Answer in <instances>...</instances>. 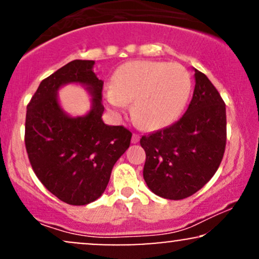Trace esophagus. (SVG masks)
<instances>
[{
    "mask_svg": "<svg viewBox=\"0 0 259 259\" xmlns=\"http://www.w3.org/2000/svg\"><path fill=\"white\" fill-rule=\"evenodd\" d=\"M139 141H140V135H139V134H133V138H132L133 144H138Z\"/></svg>",
    "mask_w": 259,
    "mask_h": 259,
    "instance_id": "34e87169",
    "label": "esophagus"
}]
</instances>
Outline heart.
Instances as JSON below:
<instances>
[{
	"instance_id": "obj_1",
	"label": "heart",
	"mask_w": 259,
	"mask_h": 259,
	"mask_svg": "<svg viewBox=\"0 0 259 259\" xmlns=\"http://www.w3.org/2000/svg\"><path fill=\"white\" fill-rule=\"evenodd\" d=\"M191 79L183 65L132 61L113 75L106 100L115 113L133 101V113L150 129L171 123L185 106Z\"/></svg>"
}]
</instances>
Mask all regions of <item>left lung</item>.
<instances>
[{
	"mask_svg": "<svg viewBox=\"0 0 259 259\" xmlns=\"http://www.w3.org/2000/svg\"><path fill=\"white\" fill-rule=\"evenodd\" d=\"M195 90L173 125L142 136L144 179L163 198L183 200L202 189L218 170L227 145L225 103L210 80L195 69Z\"/></svg>",
	"mask_w": 259,
	"mask_h": 259,
	"instance_id": "8db88e82",
	"label": "left lung"
}]
</instances>
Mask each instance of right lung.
I'll return each mask as SVG.
<instances>
[{
	"label": "right lung",
	"mask_w": 259,
	"mask_h": 259,
	"mask_svg": "<svg viewBox=\"0 0 259 259\" xmlns=\"http://www.w3.org/2000/svg\"><path fill=\"white\" fill-rule=\"evenodd\" d=\"M94 61L69 62L44 79L26 107L25 147L38 180L59 200L73 206L96 201L108 185L113 165L130 146L132 132L102 120L103 81ZM76 82L93 95L84 117H69L58 103L61 85Z\"/></svg>",
	"instance_id": "obj_1"
}]
</instances>
